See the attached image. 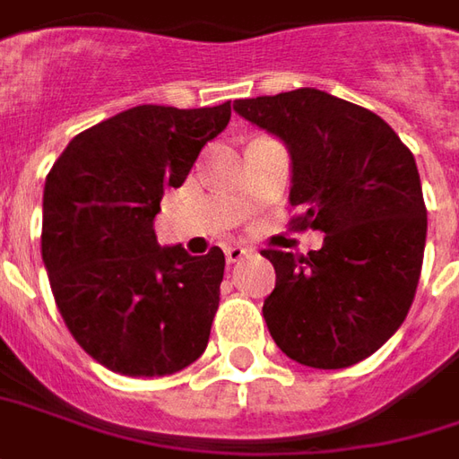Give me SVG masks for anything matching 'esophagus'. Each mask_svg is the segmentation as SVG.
Instances as JSON below:
<instances>
[{
	"label": "esophagus",
	"instance_id": "34e87169",
	"mask_svg": "<svg viewBox=\"0 0 459 459\" xmlns=\"http://www.w3.org/2000/svg\"><path fill=\"white\" fill-rule=\"evenodd\" d=\"M249 252H252V249L239 247V245H235V247H227V252H224V257H227V262H230V264H237V262L245 260Z\"/></svg>",
	"mask_w": 459,
	"mask_h": 459
}]
</instances>
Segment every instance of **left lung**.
<instances>
[{"label": "left lung", "mask_w": 459, "mask_h": 459, "mask_svg": "<svg viewBox=\"0 0 459 459\" xmlns=\"http://www.w3.org/2000/svg\"><path fill=\"white\" fill-rule=\"evenodd\" d=\"M235 112L290 152V204L320 249H264L277 282L264 299L272 340L317 369L357 365L400 330L415 299L428 210L412 152L365 107L302 87L237 100Z\"/></svg>", "instance_id": "8db88e82"}]
</instances>
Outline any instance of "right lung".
Here are the masks:
<instances>
[{
    "instance_id": "right-lung-1",
    "label": "right lung",
    "mask_w": 459,
    "mask_h": 459,
    "mask_svg": "<svg viewBox=\"0 0 459 459\" xmlns=\"http://www.w3.org/2000/svg\"><path fill=\"white\" fill-rule=\"evenodd\" d=\"M232 117L139 104L72 139L44 185L42 260L79 347L127 377H162L210 342L224 255L160 247L154 217Z\"/></svg>"
}]
</instances>
